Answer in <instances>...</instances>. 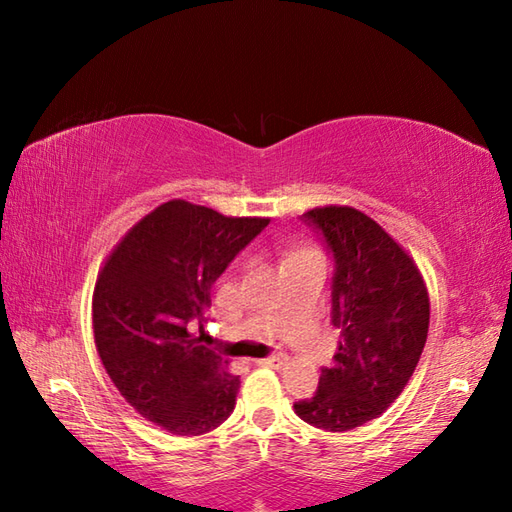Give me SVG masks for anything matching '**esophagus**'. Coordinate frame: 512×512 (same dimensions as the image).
<instances>
[{"instance_id": "1", "label": "esophagus", "mask_w": 512, "mask_h": 512, "mask_svg": "<svg viewBox=\"0 0 512 512\" xmlns=\"http://www.w3.org/2000/svg\"><path fill=\"white\" fill-rule=\"evenodd\" d=\"M286 361H288V358H286L284 354H275V356L262 358V361H259V365H266V367H275V369H279V367H284V365H286Z\"/></svg>"}]
</instances>
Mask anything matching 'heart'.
I'll return each mask as SVG.
<instances>
[{"instance_id": "obj_1", "label": "heart", "mask_w": 512, "mask_h": 512, "mask_svg": "<svg viewBox=\"0 0 512 512\" xmlns=\"http://www.w3.org/2000/svg\"><path fill=\"white\" fill-rule=\"evenodd\" d=\"M314 255H321L317 248H312V246H299V248H295L290 253V257H288V264L290 262H295V259H301V257H314Z\"/></svg>"}]
</instances>
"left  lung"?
I'll list each match as a JSON object with an SVG mask.
<instances>
[{"label":"left lung","mask_w":512,"mask_h":512,"mask_svg":"<svg viewBox=\"0 0 512 512\" xmlns=\"http://www.w3.org/2000/svg\"><path fill=\"white\" fill-rule=\"evenodd\" d=\"M334 257L332 323L341 330L317 394L295 413L317 429L350 431L378 418L416 369L429 332V292L416 262L352 206L303 213Z\"/></svg>","instance_id":"obj_1"}]
</instances>
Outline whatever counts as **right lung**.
<instances>
[{"label": "right lung", "instance_id": "right-lung-1", "mask_svg": "<svg viewBox=\"0 0 512 512\" xmlns=\"http://www.w3.org/2000/svg\"><path fill=\"white\" fill-rule=\"evenodd\" d=\"M268 222L171 200L116 244L96 279L92 325L105 372L140 416L173 436L209 433L235 409L239 376L202 343L204 314L217 277Z\"/></svg>", "mask_w": 512, "mask_h": 512}]
</instances>
